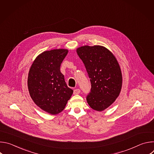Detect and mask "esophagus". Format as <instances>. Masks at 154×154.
I'll list each match as a JSON object with an SVG mask.
<instances>
[{
  "mask_svg": "<svg viewBox=\"0 0 154 154\" xmlns=\"http://www.w3.org/2000/svg\"><path fill=\"white\" fill-rule=\"evenodd\" d=\"M80 93V89H75L74 90V94H79Z\"/></svg>",
  "mask_w": 154,
  "mask_h": 154,
  "instance_id": "esophagus-1",
  "label": "esophagus"
}]
</instances>
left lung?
<instances>
[{"label":"left lung","mask_w":154,"mask_h":154,"mask_svg":"<svg viewBox=\"0 0 154 154\" xmlns=\"http://www.w3.org/2000/svg\"><path fill=\"white\" fill-rule=\"evenodd\" d=\"M77 52L90 79L87 102L94 110L103 111L120 93L122 79L119 65L113 54L100 46H82Z\"/></svg>","instance_id":"1"}]
</instances>
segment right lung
<instances>
[{
    "label": "right lung",
    "mask_w": 154,
    "mask_h": 154,
    "mask_svg": "<svg viewBox=\"0 0 154 154\" xmlns=\"http://www.w3.org/2000/svg\"><path fill=\"white\" fill-rule=\"evenodd\" d=\"M68 52L66 49L44 52L36 57L29 71L30 95L39 108L51 115L61 112L73 93L60 71Z\"/></svg>",
    "instance_id": "obj_1"
}]
</instances>
